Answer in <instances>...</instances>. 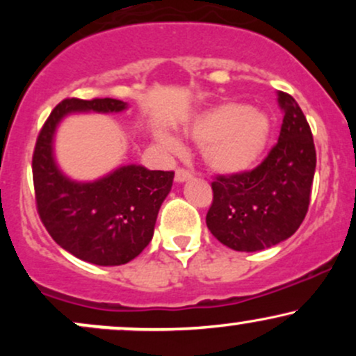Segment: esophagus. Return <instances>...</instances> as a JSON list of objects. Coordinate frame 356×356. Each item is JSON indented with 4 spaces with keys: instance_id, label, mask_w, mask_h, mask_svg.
<instances>
[{
    "instance_id": "34e87169",
    "label": "esophagus",
    "mask_w": 356,
    "mask_h": 356,
    "mask_svg": "<svg viewBox=\"0 0 356 356\" xmlns=\"http://www.w3.org/2000/svg\"><path fill=\"white\" fill-rule=\"evenodd\" d=\"M191 177H192V174L189 172V170L184 169V167H177V170H175V182H184Z\"/></svg>"
}]
</instances>
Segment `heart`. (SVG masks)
I'll return each instance as SVG.
<instances>
[{"label": "heart", "mask_w": 356, "mask_h": 356, "mask_svg": "<svg viewBox=\"0 0 356 356\" xmlns=\"http://www.w3.org/2000/svg\"><path fill=\"white\" fill-rule=\"evenodd\" d=\"M271 118L238 102H224L199 113L187 134L202 145L204 162L220 174H241L252 169L266 150L271 137ZM167 149L181 150V144L165 137Z\"/></svg>", "instance_id": "heart-1"}]
</instances>
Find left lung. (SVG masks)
I'll return each instance as SVG.
<instances>
[{"mask_svg":"<svg viewBox=\"0 0 356 356\" xmlns=\"http://www.w3.org/2000/svg\"><path fill=\"white\" fill-rule=\"evenodd\" d=\"M283 112L280 138L264 161L241 174H219L211 182L206 224L234 251L276 246L298 231L308 212L316 167L313 134L289 93L277 92Z\"/></svg>","mask_w":356,"mask_h":356,"instance_id":"obj_1","label":"left lung"}]
</instances>
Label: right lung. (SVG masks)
<instances>
[{
    "instance_id": "obj_1",
    "label": "right lung",
    "mask_w": 356,
    "mask_h": 356,
    "mask_svg": "<svg viewBox=\"0 0 356 356\" xmlns=\"http://www.w3.org/2000/svg\"><path fill=\"white\" fill-rule=\"evenodd\" d=\"M117 99H65L36 138L35 202L43 226L58 246L99 266H120L140 254L154 236L159 209L172 187V170L125 165L95 182H73L53 161V134L72 112H122Z\"/></svg>"
}]
</instances>
